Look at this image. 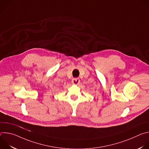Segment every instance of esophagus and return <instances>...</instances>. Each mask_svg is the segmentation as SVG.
<instances>
[{
	"label": "esophagus",
	"instance_id": "1",
	"mask_svg": "<svg viewBox=\"0 0 149 149\" xmlns=\"http://www.w3.org/2000/svg\"><path fill=\"white\" fill-rule=\"evenodd\" d=\"M80 82V80L79 78H73L72 79V83L73 84H78Z\"/></svg>",
	"mask_w": 149,
	"mask_h": 149
}]
</instances>
